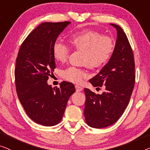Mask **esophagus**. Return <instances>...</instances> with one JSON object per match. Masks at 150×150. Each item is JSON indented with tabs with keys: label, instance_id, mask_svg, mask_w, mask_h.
Returning a JSON list of instances; mask_svg holds the SVG:
<instances>
[{
	"label": "esophagus",
	"instance_id": "obj_1",
	"mask_svg": "<svg viewBox=\"0 0 150 150\" xmlns=\"http://www.w3.org/2000/svg\"><path fill=\"white\" fill-rule=\"evenodd\" d=\"M75 88H76V91L77 92L81 91V90H83V88H82L81 86H79V85H75Z\"/></svg>",
	"mask_w": 150,
	"mask_h": 150
}]
</instances>
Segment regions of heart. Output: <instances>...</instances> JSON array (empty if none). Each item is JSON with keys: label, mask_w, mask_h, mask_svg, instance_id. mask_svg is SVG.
<instances>
[{"label": "heart", "mask_w": 150, "mask_h": 150, "mask_svg": "<svg viewBox=\"0 0 150 150\" xmlns=\"http://www.w3.org/2000/svg\"><path fill=\"white\" fill-rule=\"evenodd\" d=\"M68 42L71 47L82 52L81 62L92 69L105 67L110 60L115 50L112 37L88 29L72 33L69 36ZM52 53L56 61L64 62L69 58V50L64 44L56 42ZM62 76L67 81L79 83L88 77V72L86 69L70 67L62 71Z\"/></svg>", "instance_id": "heart-1"}]
</instances>
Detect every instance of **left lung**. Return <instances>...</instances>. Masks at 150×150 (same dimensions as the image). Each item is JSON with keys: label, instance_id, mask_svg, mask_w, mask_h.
I'll use <instances>...</instances> for the list:
<instances>
[{"label": "left lung", "instance_id": "left-lung-1", "mask_svg": "<svg viewBox=\"0 0 150 150\" xmlns=\"http://www.w3.org/2000/svg\"><path fill=\"white\" fill-rule=\"evenodd\" d=\"M117 29L115 50L109 62L90 80L94 87L104 85L105 92L96 94L85 88L84 116L90 127L105 128L115 123L129 103L135 83L134 54L123 29L111 24Z\"/></svg>", "mask_w": 150, "mask_h": 150}]
</instances>
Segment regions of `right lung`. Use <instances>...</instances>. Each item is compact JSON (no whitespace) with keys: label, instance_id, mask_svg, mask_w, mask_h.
<instances>
[{"label":"right lung","instance_id":"add662e5","mask_svg":"<svg viewBox=\"0 0 150 150\" xmlns=\"http://www.w3.org/2000/svg\"><path fill=\"white\" fill-rule=\"evenodd\" d=\"M70 22L42 23L23 41L15 68V83L19 100L36 123L46 126L58 124L64 115L75 86L62 81L52 88L47 79L56 69L52 48L57 37Z\"/></svg>","mask_w":150,"mask_h":150}]
</instances>
